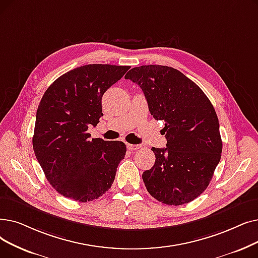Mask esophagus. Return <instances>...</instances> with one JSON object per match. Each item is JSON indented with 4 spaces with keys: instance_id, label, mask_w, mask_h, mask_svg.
Returning <instances> with one entry per match:
<instances>
[{
    "instance_id": "34e87169",
    "label": "esophagus",
    "mask_w": 258,
    "mask_h": 258,
    "mask_svg": "<svg viewBox=\"0 0 258 258\" xmlns=\"http://www.w3.org/2000/svg\"><path fill=\"white\" fill-rule=\"evenodd\" d=\"M127 149L130 151H137L140 149V145L138 144H127Z\"/></svg>"
}]
</instances>
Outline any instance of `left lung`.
I'll return each mask as SVG.
<instances>
[{
    "mask_svg": "<svg viewBox=\"0 0 258 258\" xmlns=\"http://www.w3.org/2000/svg\"><path fill=\"white\" fill-rule=\"evenodd\" d=\"M125 79L141 87L151 115L165 122L166 148H152L155 164L142 174L148 192L169 206L189 203L208 187L221 157L214 107L197 84L170 66L134 67Z\"/></svg>",
    "mask_w": 258,
    "mask_h": 258,
    "instance_id": "left-lung-1",
    "label": "left lung"
}]
</instances>
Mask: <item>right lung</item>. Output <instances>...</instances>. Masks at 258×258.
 <instances>
[{"label":"right lung","mask_w":258,"mask_h":258,"mask_svg":"<svg viewBox=\"0 0 258 258\" xmlns=\"http://www.w3.org/2000/svg\"><path fill=\"white\" fill-rule=\"evenodd\" d=\"M130 66L88 64L59 77L39 104L33 152L48 182L64 197L80 203L102 196L124 158L121 141L91 139L102 114V96Z\"/></svg>","instance_id":"right-lung-1"}]
</instances>
